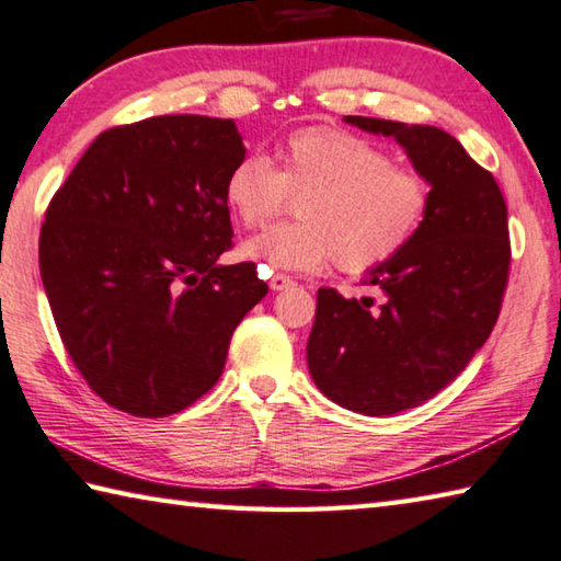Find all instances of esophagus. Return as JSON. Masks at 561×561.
Masks as SVG:
<instances>
[{
  "instance_id": "1",
  "label": "esophagus",
  "mask_w": 561,
  "mask_h": 561,
  "mask_svg": "<svg viewBox=\"0 0 561 561\" xmlns=\"http://www.w3.org/2000/svg\"><path fill=\"white\" fill-rule=\"evenodd\" d=\"M270 287H272L274 291L289 289V287H294V279H291V277H287V274H274V277L270 279Z\"/></svg>"
}]
</instances>
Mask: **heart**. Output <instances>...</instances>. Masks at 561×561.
Instances as JSON below:
<instances>
[{
    "label": "heart",
    "instance_id": "obj_1",
    "mask_svg": "<svg viewBox=\"0 0 561 561\" xmlns=\"http://www.w3.org/2000/svg\"><path fill=\"white\" fill-rule=\"evenodd\" d=\"M279 168L247 156L225 180V201L244 227H262L297 201V222L274 225L242 244L262 270L311 272L334 257L348 274L398 257L421 230L431 185L371 140L339 128H299L277 150Z\"/></svg>",
    "mask_w": 561,
    "mask_h": 561
}]
</instances>
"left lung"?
<instances>
[{"instance_id":"8db88e82","label":"left lung","mask_w":561,"mask_h":561,"mask_svg":"<svg viewBox=\"0 0 561 561\" xmlns=\"http://www.w3.org/2000/svg\"><path fill=\"white\" fill-rule=\"evenodd\" d=\"M393 138L431 185L425 222L391 262L366 272L383 301L319 289L307 364L329 401L393 415L428 401L470 364L500 317L507 287V207L492 173L435 126L346 116Z\"/></svg>"}]
</instances>
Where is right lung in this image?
Wrapping results in <instances>:
<instances>
[{"label": "right lung", "mask_w": 561, "mask_h": 561, "mask_svg": "<svg viewBox=\"0 0 561 561\" xmlns=\"http://www.w3.org/2000/svg\"><path fill=\"white\" fill-rule=\"evenodd\" d=\"M232 118L156 116L103 130L56 190L39 270L66 351L123 413L163 417L222 376L237 324L264 299L232 247Z\"/></svg>", "instance_id": "add662e5"}]
</instances>
